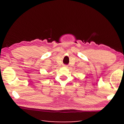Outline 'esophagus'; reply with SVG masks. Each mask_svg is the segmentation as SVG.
<instances>
[{
  "label": "esophagus",
  "mask_w": 124,
  "mask_h": 124,
  "mask_svg": "<svg viewBox=\"0 0 124 124\" xmlns=\"http://www.w3.org/2000/svg\"><path fill=\"white\" fill-rule=\"evenodd\" d=\"M64 67H65V68H68V66H67V65H64Z\"/></svg>",
  "instance_id": "1"
}]
</instances>
